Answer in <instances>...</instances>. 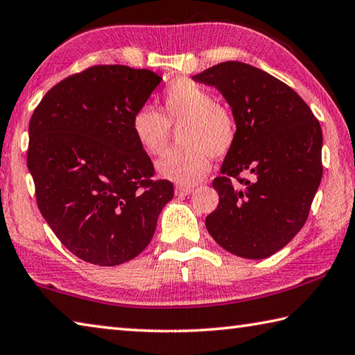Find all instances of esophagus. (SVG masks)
<instances>
[{
    "mask_svg": "<svg viewBox=\"0 0 355 355\" xmlns=\"http://www.w3.org/2000/svg\"><path fill=\"white\" fill-rule=\"evenodd\" d=\"M193 189L191 187H184V185H178L176 189H174V195L179 196V198H184V196H189Z\"/></svg>",
    "mask_w": 355,
    "mask_h": 355,
    "instance_id": "obj_1",
    "label": "esophagus"
}]
</instances>
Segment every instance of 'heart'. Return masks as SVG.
<instances>
[{"instance_id": "1", "label": "heart", "mask_w": 355, "mask_h": 355, "mask_svg": "<svg viewBox=\"0 0 355 355\" xmlns=\"http://www.w3.org/2000/svg\"><path fill=\"white\" fill-rule=\"evenodd\" d=\"M170 124L179 128L185 145L168 151L157 162V173L168 181L195 185L210 170V154L221 157L235 141L232 115L215 104L210 93L189 79H178L164 96V115L151 105H143L132 115L130 132L143 151L159 155L170 140Z\"/></svg>"}]
</instances>
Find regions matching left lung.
I'll use <instances>...</instances> for the list:
<instances>
[{
  "instance_id": "1",
  "label": "left lung",
  "mask_w": 355,
  "mask_h": 355,
  "mask_svg": "<svg viewBox=\"0 0 355 355\" xmlns=\"http://www.w3.org/2000/svg\"><path fill=\"white\" fill-rule=\"evenodd\" d=\"M191 79L221 93L237 128L212 184L220 204L207 215V231L235 256L270 257L301 231L320 187V123L293 89L243 62H223ZM240 172L252 179L240 180Z\"/></svg>"
}]
</instances>
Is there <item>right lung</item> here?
Instances as JSON below:
<instances>
[{"instance_id": "add662e5", "label": "right lung", "mask_w": 355, "mask_h": 355, "mask_svg": "<svg viewBox=\"0 0 355 355\" xmlns=\"http://www.w3.org/2000/svg\"><path fill=\"white\" fill-rule=\"evenodd\" d=\"M162 78L98 65L49 90L29 123L28 168L37 204L62 245L99 266L134 259L151 241L170 181H155L130 120Z\"/></svg>"}]
</instances>
